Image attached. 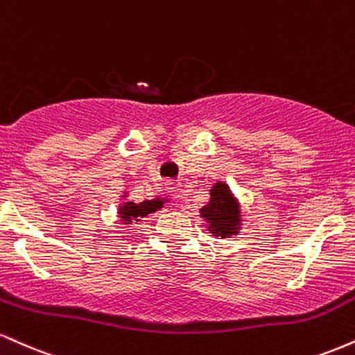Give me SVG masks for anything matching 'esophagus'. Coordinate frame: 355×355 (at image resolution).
Listing matches in <instances>:
<instances>
[{
    "label": "esophagus",
    "mask_w": 355,
    "mask_h": 355,
    "mask_svg": "<svg viewBox=\"0 0 355 355\" xmlns=\"http://www.w3.org/2000/svg\"><path fill=\"white\" fill-rule=\"evenodd\" d=\"M166 190H168V193L172 195L175 200H182L183 198V189H182V183H168L166 185Z\"/></svg>",
    "instance_id": "esophagus-1"
}]
</instances>
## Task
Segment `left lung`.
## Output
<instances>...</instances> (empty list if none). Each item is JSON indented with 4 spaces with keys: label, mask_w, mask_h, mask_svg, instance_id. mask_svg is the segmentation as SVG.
I'll return each instance as SVG.
<instances>
[{
    "label": "left lung",
    "mask_w": 355,
    "mask_h": 355,
    "mask_svg": "<svg viewBox=\"0 0 355 355\" xmlns=\"http://www.w3.org/2000/svg\"><path fill=\"white\" fill-rule=\"evenodd\" d=\"M200 214L209 222L210 234L215 237H230L235 234L240 222L239 205L225 183H217L210 190L209 205L203 207Z\"/></svg>",
    "instance_id": "1"
}]
</instances>
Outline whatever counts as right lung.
I'll return each mask as SVG.
<instances>
[{"label": "right lung", "mask_w": 355, "mask_h": 355, "mask_svg": "<svg viewBox=\"0 0 355 355\" xmlns=\"http://www.w3.org/2000/svg\"><path fill=\"white\" fill-rule=\"evenodd\" d=\"M162 205H164V200H160V198H153V200H145L140 203L130 202L121 207L120 214H121V218H125V222H130L132 218H135L138 222V218L146 217L148 214H152V211L160 209Z\"/></svg>", "instance_id": "1"}]
</instances>
